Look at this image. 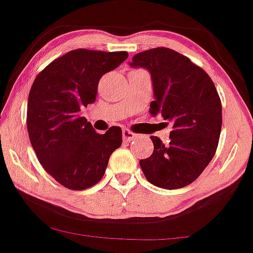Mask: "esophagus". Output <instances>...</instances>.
Segmentation results:
<instances>
[{
  "mask_svg": "<svg viewBox=\"0 0 253 253\" xmlns=\"http://www.w3.org/2000/svg\"><path fill=\"white\" fill-rule=\"evenodd\" d=\"M123 135H124V140H126V141H130V140H133V139L136 138L135 133H133L132 130H129V129H127V128L123 130Z\"/></svg>",
  "mask_w": 253,
  "mask_h": 253,
  "instance_id": "34e87169",
  "label": "esophagus"
}]
</instances>
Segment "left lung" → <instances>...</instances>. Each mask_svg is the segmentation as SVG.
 I'll list each match as a JSON object with an SVG mask.
<instances>
[{
	"mask_svg": "<svg viewBox=\"0 0 253 253\" xmlns=\"http://www.w3.org/2000/svg\"><path fill=\"white\" fill-rule=\"evenodd\" d=\"M130 66L144 67L151 73L152 117L160 114L172 123L169 144L151 136L154 151L150 158L140 160L142 172L158 187L187 186L202 174L218 147L223 117L213 81L188 57L165 47L138 53Z\"/></svg>",
	"mask_w": 253,
	"mask_h": 253,
	"instance_id": "8db88e82",
	"label": "left lung"
}]
</instances>
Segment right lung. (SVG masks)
Masks as SVG:
<instances>
[{
    "label": "right lung",
    "instance_id": "obj_1",
    "mask_svg": "<svg viewBox=\"0 0 253 253\" xmlns=\"http://www.w3.org/2000/svg\"><path fill=\"white\" fill-rule=\"evenodd\" d=\"M127 56V51L74 49L50 62L33 82L27 108L30 142L42 167L69 190L97 184L123 144L120 127L100 134L80 111L95 101L102 75Z\"/></svg>",
    "mask_w": 253,
    "mask_h": 253
}]
</instances>
